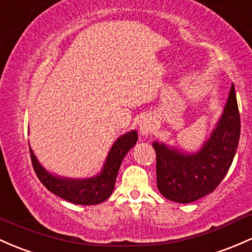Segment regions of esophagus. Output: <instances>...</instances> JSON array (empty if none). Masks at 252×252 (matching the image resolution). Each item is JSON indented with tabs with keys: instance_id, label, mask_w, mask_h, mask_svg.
<instances>
[{
	"instance_id": "obj_1",
	"label": "esophagus",
	"mask_w": 252,
	"mask_h": 252,
	"mask_svg": "<svg viewBox=\"0 0 252 252\" xmlns=\"http://www.w3.org/2000/svg\"><path fill=\"white\" fill-rule=\"evenodd\" d=\"M153 128H154V125H153V121H151V119H149V118L143 119L142 123H140V125H139L140 133H142L143 136H148V134L153 131Z\"/></svg>"
}]
</instances>
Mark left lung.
<instances>
[{
    "mask_svg": "<svg viewBox=\"0 0 252 252\" xmlns=\"http://www.w3.org/2000/svg\"><path fill=\"white\" fill-rule=\"evenodd\" d=\"M239 137L240 115L232 85L222 118L199 153L183 155L163 144H153L156 181L162 196L169 201L191 203L213 192L233 162Z\"/></svg>",
    "mask_w": 252,
    "mask_h": 252,
    "instance_id": "obj_1",
    "label": "left lung"
}]
</instances>
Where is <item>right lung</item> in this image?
<instances>
[{
  "label": "right lung",
  "mask_w": 252,
  "mask_h": 252,
  "mask_svg": "<svg viewBox=\"0 0 252 252\" xmlns=\"http://www.w3.org/2000/svg\"><path fill=\"white\" fill-rule=\"evenodd\" d=\"M137 139L136 131L128 132L119 138L110 149L101 174L86 180H69L54 177L40 166L31 149L30 155L37 177L50 192L74 204L93 205L104 202L112 194L121 162L129 149L136 144Z\"/></svg>",
  "instance_id": "obj_1"
}]
</instances>
